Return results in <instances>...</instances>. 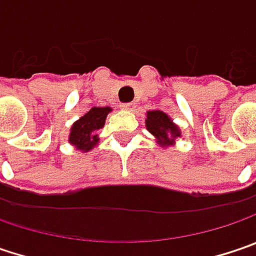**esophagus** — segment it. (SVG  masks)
Returning <instances> with one entry per match:
<instances>
[{
	"label": "esophagus",
	"mask_w": 256,
	"mask_h": 256,
	"mask_svg": "<svg viewBox=\"0 0 256 256\" xmlns=\"http://www.w3.org/2000/svg\"><path fill=\"white\" fill-rule=\"evenodd\" d=\"M136 106H137V104H136L134 102H128V103H122V104H120V108H122L124 110H130V112L134 110Z\"/></svg>",
	"instance_id": "34e87169"
}]
</instances>
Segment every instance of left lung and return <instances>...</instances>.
Instances as JSON below:
<instances>
[{
    "label": "left lung",
    "instance_id": "obj_1",
    "mask_svg": "<svg viewBox=\"0 0 256 256\" xmlns=\"http://www.w3.org/2000/svg\"><path fill=\"white\" fill-rule=\"evenodd\" d=\"M146 126L158 140L160 146H168L174 141V138L180 136L179 128L172 122V119L160 110L147 112Z\"/></svg>",
    "mask_w": 256,
    "mask_h": 256
}]
</instances>
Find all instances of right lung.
Here are the masks:
<instances>
[{
  "instance_id": "obj_1",
  "label": "right lung",
  "mask_w": 256,
  "mask_h": 256,
  "mask_svg": "<svg viewBox=\"0 0 256 256\" xmlns=\"http://www.w3.org/2000/svg\"><path fill=\"white\" fill-rule=\"evenodd\" d=\"M110 112V108H93L90 109L82 118H80L71 128L70 142L74 144L78 150L88 152L92 150L99 138L96 136V131L100 130L104 125V120L108 114Z\"/></svg>"
}]
</instances>
